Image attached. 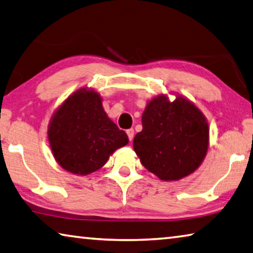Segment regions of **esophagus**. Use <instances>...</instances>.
Instances as JSON below:
<instances>
[{
  "instance_id": "34e87169",
  "label": "esophagus",
  "mask_w": 253,
  "mask_h": 253,
  "mask_svg": "<svg viewBox=\"0 0 253 253\" xmlns=\"http://www.w3.org/2000/svg\"><path fill=\"white\" fill-rule=\"evenodd\" d=\"M126 134H127V138H129V140L132 141V139H133V136H134V130L133 129L126 130Z\"/></svg>"
}]
</instances>
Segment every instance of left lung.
<instances>
[{"mask_svg":"<svg viewBox=\"0 0 253 253\" xmlns=\"http://www.w3.org/2000/svg\"><path fill=\"white\" fill-rule=\"evenodd\" d=\"M133 149L142 166L165 181L180 180L201 165L209 145L207 119L192 102L159 95L142 114Z\"/></svg>","mask_w":253,"mask_h":253,"instance_id":"obj_1","label":"left lung"}]
</instances>
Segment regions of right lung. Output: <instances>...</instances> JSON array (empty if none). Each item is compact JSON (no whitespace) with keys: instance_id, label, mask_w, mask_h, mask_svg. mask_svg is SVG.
Here are the masks:
<instances>
[{"instance_id":"obj_1","label":"right lung","mask_w":253,"mask_h":253,"mask_svg":"<svg viewBox=\"0 0 253 253\" xmlns=\"http://www.w3.org/2000/svg\"><path fill=\"white\" fill-rule=\"evenodd\" d=\"M47 135L57 163L80 175L99 170L115 150L129 142L126 132L104 112L100 95L84 87L55 111Z\"/></svg>"}]
</instances>
